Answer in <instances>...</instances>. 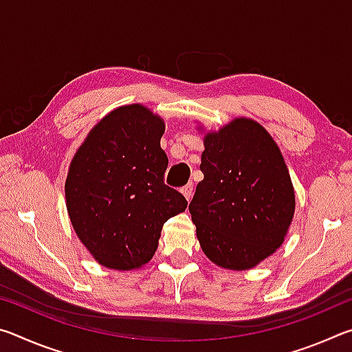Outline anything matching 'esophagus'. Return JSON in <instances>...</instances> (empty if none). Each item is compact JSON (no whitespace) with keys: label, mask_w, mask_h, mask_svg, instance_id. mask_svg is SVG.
<instances>
[{"label":"esophagus","mask_w":352,"mask_h":352,"mask_svg":"<svg viewBox=\"0 0 352 352\" xmlns=\"http://www.w3.org/2000/svg\"><path fill=\"white\" fill-rule=\"evenodd\" d=\"M182 194L184 195V197H186V200L189 201L190 199H192V194H194V188L190 186V184H186V186H183L182 189Z\"/></svg>","instance_id":"esophagus-1"}]
</instances>
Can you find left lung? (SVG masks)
I'll list each match as a JSON object with an SVG mask.
<instances>
[{"label":"left lung","mask_w":352,"mask_h":352,"mask_svg":"<svg viewBox=\"0 0 352 352\" xmlns=\"http://www.w3.org/2000/svg\"><path fill=\"white\" fill-rule=\"evenodd\" d=\"M189 212L206 258L248 270L281 247L295 212V190L281 151L259 122L236 118L204 138Z\"/></svg>","instance_id":"left-lung-1"}]
</instances>
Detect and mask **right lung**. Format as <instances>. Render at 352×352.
Masks as SVG:
<instances>
[{
	"label": "right lung",
	"mask_w": 352,
	"mask_h": 352,
	"mask_svg": "<svg viewBox=\"0 0 352 352\" xmlns=\"http://www.w3.org/2000/svg\"><path fill=\"white\" fill-rule=\"evenodd\" d=\"M164 121L141 104L110 111L77 148L65 197L77 237L100 265L140 269L153 258L163 225L188 201L163 178Z\"/></svg>",
	"instance_id": "obj_1"
}]
</instances>
